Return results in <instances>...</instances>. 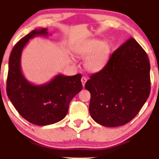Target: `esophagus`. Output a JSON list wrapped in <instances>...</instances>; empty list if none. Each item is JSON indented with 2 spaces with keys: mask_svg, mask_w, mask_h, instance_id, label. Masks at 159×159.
<instances>
[{
  "mask_svg": "<svg viewBox=\"0 0 159 159\" xmlns=\"http://www.w3.org/2000/svg\"><path fill=\"white\" fill-rule=\"evenodd\" d=\"M81 82H82L83 86L85 87V83H86V82H87V78L85 77V76H83V77L81 78Z\"/></svg>",
  "mask_w": 159,
  "mask_h": 159,
  "instance_id": "1",
  "label": "esophagus"
}]
</instances>
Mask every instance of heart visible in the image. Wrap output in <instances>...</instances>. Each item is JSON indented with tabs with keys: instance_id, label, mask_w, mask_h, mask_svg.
Here are the masks:
<instances>
[{
	"instance_id": "b5f03b06",
	"label": "heart",
	"mask_w": 159,
	"mask_h": 159,
	"mask_svg": "<svg viewBox=\"0 0 159 159\" xmlns=\"http://www.w3.org/2000/svg\"><path fill=\"white\" fill-rule=\"evenodd\" d=\"M110 52L111 47L109 43L95 39L84 42L75 50L78 57L86 58L84 67L92 73L98 72L105 67Z\"/></svg>"
}]
</instances>
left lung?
Listing matches in <instances>:
<instances>
[{
  "instance_id": "left-lung-1",
  "label": "left lung",
  "mask_w": 159,
  "mask_h": 159,
  "mask_svg": "<svg viewBox=\"0 0 159 159\" xmlns=\"http://www.w3.org/2000/svg\"><path fill=\"white\" fill-rule=\"evenodd\" d=\"M150 65L146 52L130 38L114 51L99 72L90 76L89 113L102 126H123L137 116L150 92Z\"/></svg>"
}]
</instances>
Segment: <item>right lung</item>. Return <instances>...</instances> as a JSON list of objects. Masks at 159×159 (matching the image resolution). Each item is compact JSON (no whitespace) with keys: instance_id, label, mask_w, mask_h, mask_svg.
I'll use <instances>...</instances> for the list:
<instances>
[{"instance_id":"1","label":"right lung","mask_w":159,"mask_h":159,"mask_svg":"<svg viewBox=\"0 0 159 159\" xmlns=\"http://www.w3.org/2000/svg\"><path fill=\"white\" fill-rule=\"evenodd\" d=\"M48 29L33 30L13 47L9 57L7 93L23 118L31 124L46 126L58 122L67 113L70 101L83 88L81 74H58L43 85H34L24 76L21 69L22 50L29 39L48 37Z\"/></svg>"}]
</instances>
